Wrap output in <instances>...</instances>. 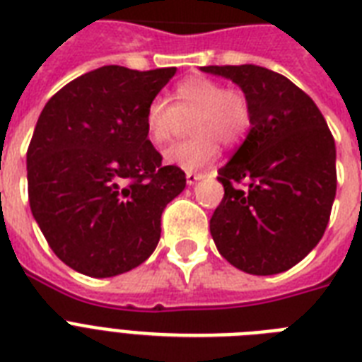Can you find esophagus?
Instances as JSON below:
<instances>
[{
    "label": "esophagus",
    "mask_w": 362,
    "mask_h": 362,
    "mask_svg": "<svg viewBox=\"0 0 362 362\" xmlns=\"http://www.w3.org/2000/svg\"><path fill=\"white\" fill-rule=\"evenodd\" d=\"M201 178H204L203 173H193V170H187V173H186V180H187V184H189V186L197 184Z\"/></svg>",
    "instance_id": "obj_1"
}]
</instances>
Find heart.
<instances>
[{
	"label": "heart",
	"mask_w": 362,
	"mask_h": 362,
	"mask_svg": "<svg viewBox=\"0 0 362 362\" xmlns=\"http://www.w3.org/2000/svg\"><path fill=\"white\" fill-rule=\"evenodd\" d=\"M192 120L189 139L165 150V159L182 169H201L212 163L220 142L237 146L247 136L253 124L250 98L238 88H226L210 76H189L175 88V103L163 95L148 103L144 125L150 141L169 142Z\"/></svg>",
	"instance_id": "heart-1"
}]
</instances>
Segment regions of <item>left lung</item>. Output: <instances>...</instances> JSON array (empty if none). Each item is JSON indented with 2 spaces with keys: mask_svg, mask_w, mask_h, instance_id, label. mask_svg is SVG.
Segmentation results:
<instances>
[{
  "mask_svg": "<svg viewBox=\"0 0 362 362\" xmlns=\"http://www.w3.org/2000/svg\"><path fill=\"white\" fill-rule=\"evenodd\" d=\"M242 88L252 129L218 170L223 199L210 218L218 252L247 274L269 276L303 261L327 229L337 195V146L310 95L259 65H209ZM244 183V190L235 188Z\"/></svg>",
  "mask_w": 362,
  "mask_h": 362,
  "instance_id": "8db88e82",
  "label": "left lung"
}]
</instances>
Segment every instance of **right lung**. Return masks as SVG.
Returning <instances> with one entry per match:
<instances>
[{
	"label": "right lung",
	"mask_w": 362,
	"mask_h": 362,
	"mask_svg": "<svg viewBox=\"0 0 362 362\" xmlns=\"http://www.w3.org/2000/svg\"><path fill=\"white\" fill-rule=\"evenodd\" d=\"M175 73L105 65L65 84L37 120L25 158L31 214L81 274L110 278L144 263L161 212L186 187V173L161 163L144 125Z\"/></svg>",
	"instance_id": "add662e5"
}]
</instances>
